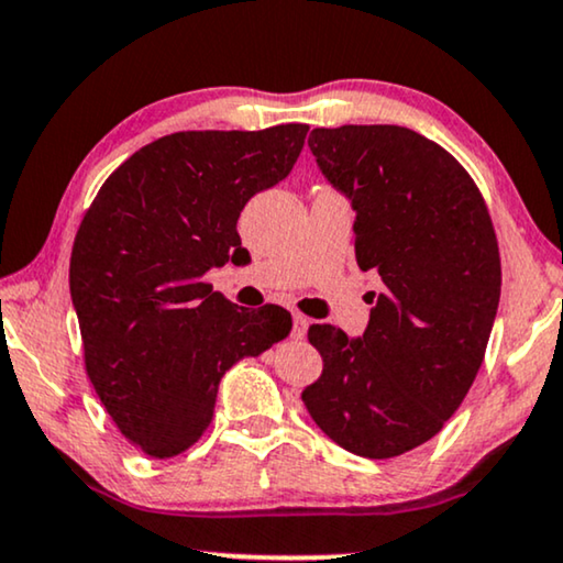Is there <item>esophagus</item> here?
<instances>
[{
	"mask_svg": "<svg viewBox=\"0 0 563 563\" xmlns=\"http://www.w3.org/2000/svg\"><path fill=\"white\" fill-rule=\"evenodd\" d=\"M308 321L303 313H292V339H306L308 334Z\"/></svg>",
	"mask_w": 563,
	"mask_h": 563,
	"instance_id": "34e87169",
	"label": "esophagus"
}]
</instances>
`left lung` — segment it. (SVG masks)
<instances>
[{
	"label": "left lung",
	"mask_w": 563,
	"mask_h": 563,
	"mask_svg": "<svg viewBox=\"0 0 563 563\" xmlns=\"http://www.w3.org/2000/svg\"><path fill=\"white\" fill-rule=\"evenodd\" d=\"M308 147L357 213V265L383 290L362 336L308 329L323 372L303 402L342 449L400 456L437 437L485 360L503 280L493 219L470 173L408 126H319Z\"/></svg>",
	"instance_id": "1"
}]
</instances>
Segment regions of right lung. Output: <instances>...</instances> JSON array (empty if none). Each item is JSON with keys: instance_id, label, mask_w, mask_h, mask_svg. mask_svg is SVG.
Listing matches in <instances>:
<instances>
[{"instance_id": "1", "label": "right lung", "mask_w": 563, "mask_h": 563, "mask_svg": "<svg viewBox=\"0 0 563 563\" xmlns=\"http://www.w3.org/2000/svg\"><path fill=\"white\" fill-rule=\"evenodd\" d=\"M306 132L165 134L107 178L78 227L70 300L86 372L124 439L150 456L194 446L227 369L290 334L285 308L240 311L203 275L247 252L240 211L288 176Z\"/></svg>"}]
</instances>
